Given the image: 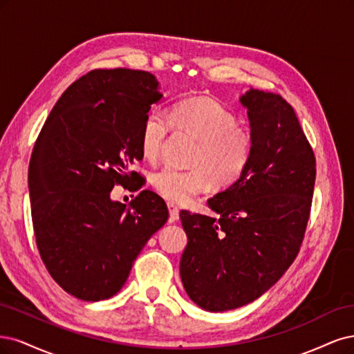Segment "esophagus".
I'll return each instance as SVG.
<instances>
[{
  "mask_svg": "<svg viewBox=\"0 0 354 354\" xmlns=\"http://www.w3.org/2000/svg\"><path fill=\"white\" fill-rule=\"evenodd\" d=\"M167 209H169V222H176L179 219V210L172 203H167Z\"/></svg>",
  "mask_w": 354,
  "mask_h": 354,
  "instance_id": "obj_1",
  "label": "esophagus"
}]
</instances>
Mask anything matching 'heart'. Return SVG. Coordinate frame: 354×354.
<instances>
[{"mask_svg":"<svg viewBox=\"0 0 354 354\" xmlns=\"http://www.w3.org/2000/svg\"><path fill=\"white\" fill-rule=\"evenodd\" d=\"M174 128L198 140L191 170L163 167L151 178L153 187L166 200L185 204L212 184L226 188L236 182L252 160L253 136L238 127L236 116L219 101L196 97L180 101L169 118L150 111L141 128V151L148 160L160 156L166 136Z\"/></svg>","mask_w":354,"mask_h":354,"instance_id":"1","label":"heart"}]
</instances>
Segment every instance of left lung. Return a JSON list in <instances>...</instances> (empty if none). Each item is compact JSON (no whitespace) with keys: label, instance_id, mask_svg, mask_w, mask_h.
<instances>
[{"label":"left lung","instance_id":"obj_1","mask_svg":"<svg viewBox=\"0 0 354 354\" xmlns=\"http://www.w3.org/2000/svg\"><path fill=\"white\" fill-rule=\"evenodd\" d=\"M239 102L253 136L248 167L207 200L219 219L179 213L188 236L180 279L207 312L238 309L279 281L299 254L315 188V154L294 109L253 88Z\"/></svg>","mask_w":354,"mask_h":354}]
</instances>
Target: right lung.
Listing matches in <instances>:
<instances>
[{"label": "right lung", "instance_id": "obj_1", "mask_svg": "<svg viewBox=\"0 0 354 354\" xmlns=\"http://www.w3.org/2000/svg\"><path fill=\"white\" fill-rule=\"evenodd\" d=\"M158 88L142 71L89 72L55 102L33 147L28 180L37 245L53 279L76 299L119 292L167 221L165 201L151 191L129 204L110 196L141 178L129 167L144 157L141 128L163 97Z\"/></svg>", "mask_w": 354, "mask_h": 354}]
</instances>
